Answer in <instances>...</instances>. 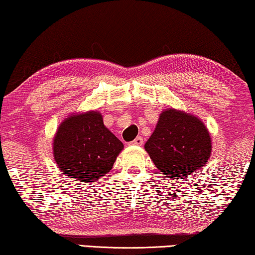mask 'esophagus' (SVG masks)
<instances>
[{
	"label": "esophagus",
	"mask_w": 255,
	"mask_h": 255,
	"mask_svg": "<svg viewBox=\"0 0 255 255\" xmlns=\"http://www.w3.org/2000/svg\"><path fill=\"white\" fill-rule=\"evenodd\" d=\"M142 143H143V139L141 138V136H136V138L131 142V144H133V146H141Z\"/></svg>",
	"instance_id": "1"
}]
</instances>
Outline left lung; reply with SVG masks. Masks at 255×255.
<instances>
[{"label": "left lung", "instance_id": "left-lung-1", "mask_svg": "<svg viewBox=\"0 0 255 255\" xmlns=\"http://www.w3.org/2000/svg\"><path fill=\"white\" fill-rule=\"evenodd\" d=\"M144 149L164 175L178 180L189 177L205 165L212 143L209 131L198 117L170 108L160 113Z\"/></svg>", "mask_w": 255, "mask_h": 255}]
</instances>
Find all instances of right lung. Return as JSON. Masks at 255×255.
Returning a JSON list of instances; mask_svg holds the SVG:
<instances>
[{
    "instance_id": "obj_1",
    "label": "right lung",
    "mask_w": 255,
    "mask_h": 255,
    "mask_svg": "<svg viewBox=\"0 0 255 255\" xmlns=\"http://www.w3.org/2000/svg\"><path fill=\"white\" fill-rule=\"evenodd\" d=\"M123 148L96 111L67 117L53 139V156L59 170L84 183L96 182L108 173Z\"/></svg>"
}]
</instances>
